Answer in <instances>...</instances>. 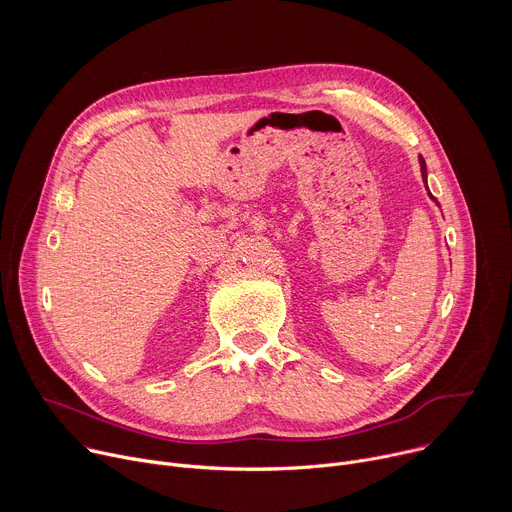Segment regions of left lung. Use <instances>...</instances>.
Here are the masks:
<instances>
[{
	"label": "left lung",
	"mask_w": 512,
	"mask_h": 512,
	"mask_svg": "<svg viewBox=\"0 0 512 512\" xmlns=\"http://www.w3.org/2000/svg\"><path fill=\"white\" fill-rule=\"evenodd\" d=\"M419 164H421V176H423V182H425V186H427V168H425V160L419 156ZM429 196H431V192H429ZM433 198V196H431Z\"/></svg>",
	"instance_id": "1"
}]
</instances>
